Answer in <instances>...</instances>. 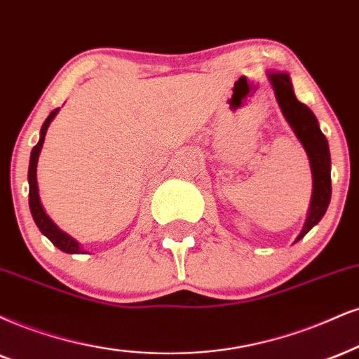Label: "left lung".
Segmentation results:
<instances>
[{
  "mask_svg": "<svg viewBox=\"0 0 359 359\" xmlns=\"http://www.w3.org/2000/svg\"><path fill=\"white\" fill-rule=\"evenodd\" d=\"M268 79L271 83L278 104H280L286 121L293 128L294 135L302 141L306 149L313 172V194L309 203V211L304 221V226L296 238L299 241L315 224L321 221L328 210L331 200V158L326 136L323 135L318 125V119L306 104L296 100L293 85L286 73L268 72Z\"/></svg>",
  "mask_w": 359,
  "mask_h": 359,
  "instance_id": "1",
  "label": "left lung"
}]
</instances>
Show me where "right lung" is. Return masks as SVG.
I'll return each mask as SVG.
<instances>
[{"mask_svg": "<svg viewBox=\"0 0 359 359\" xmlns=\"http://www.w3.org/2000/svg\"><path fill=\"white\" fill-rule=\"evenodd\" d=\"M60 108L53 109L50 113V116L46 118V121L43 123L41 126V133H39V141L38 144L31 149V158H29V168H28V183H29V210H31V216H33L34 223L39 228L44 236L50 240L53 245L56 248H60L61 251L69 255H83L85 250H81L79 243L76 240H73L69 234H66L65 231H61L60 228L53 223L50 216L46 215L44 208L39 201V194H38V181H36V166H38V158H39V151H41L43 143H44V136H46L48 126L53 121V118L56 116Z\"/></svg>", "mask_w": 359, "mask_h": 359, "instance_id": "obj_1", "label": "right lung"}]
</instances>
